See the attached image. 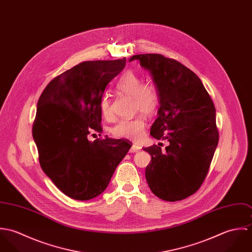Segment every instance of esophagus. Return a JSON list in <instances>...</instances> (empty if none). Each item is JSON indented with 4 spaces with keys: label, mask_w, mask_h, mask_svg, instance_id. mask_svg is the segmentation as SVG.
Segmentation results:
<instances>
[{
    "label": "esophagus",
    "mask_w": 252,
    "mask_h": 252,
    "mask_svg": "<svg viewBox=\"0 0 252 252\" xmlns=\"http://www.w3.org/2000/svg\"><path fill=\"white\" fill-rule=\"evenodd\" d=\"M141 150V147L140 146H138V145H136V144H134V145H132L131 146V148H130V152L131 153H135V152H138V151H140Z\"/></svg>",
    "instance_id": "1"
}]
</instances>
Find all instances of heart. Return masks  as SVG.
Segmentation results:
<instances>
[{
	"mask_svg": "<svg viewBox=\"0 0 252 252\" xmlns=\"http://www.w3.org/2000/svg\"><path fill=\"white\" fill-rule=\"evenodd\" d=\"M116 88L134 100V107L145 114H151L155 111L159 102V95L155 85L151 82H143L140 74L133 71L123 73L116 83ZM100 109L103 116L109 119L112 115L110 100L108 94H105L100 101ZM146 121L143 115H138L131 119L118 121L111 129L115 138L140 140L144 136Z\"/></svg>",
	"mask_w": 252,
	"mask_h": 252,
	"instance_id": "obj_1",
	"label": "heart"
}]
</instances>
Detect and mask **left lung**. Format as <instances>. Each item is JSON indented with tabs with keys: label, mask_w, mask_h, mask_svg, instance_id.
Listing matches in <instances>:
<instances>
[{
	"label": "left lung",
	"mask_w": 252,
	"mask_h": 252,
	"mask_svg": "<svg viewBox=\"0 0 252 252\" xmlns=\"http://www.w3.org/2000/svg\"><path fill=\"white\" fill-rule=\"evenodd\" d=\"M134 60L150 72L159 95L150 135L170 143L166 151L156 144L144 148L151 155L145 179L158 198L183 200L204 182L218 144L214 102L198 75L177 60L161 54L134 55L129 62Z\"/></svg>",
	"instance_id": "1"
}]
</instances>
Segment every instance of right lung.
Masks as SVG:
<instances>
[{"label": "right lung", "instance_id": "1", "mask_svg": "<svg viewBox=\"0 0 252 252\" xmlns=\"http://www.w3.org/2000/svg\"><path fill=\"white\" fill-rule=\"evenodd\" d=\"M125 64L126 58L82 62L53 78L37 101L32 133L40 167L74 200L103 193L131 148L130 141L87 139L103 132L100 101Z\"/></svg>", "mask_w": 252, "mask_h": 252}]
</instances>
